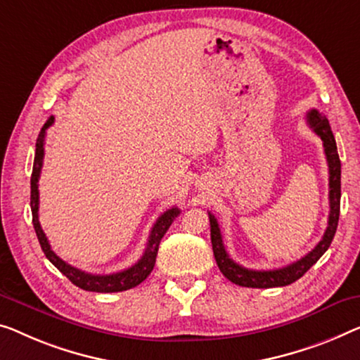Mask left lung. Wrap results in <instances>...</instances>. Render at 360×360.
Here are the masks:
<instances>
[{
	"instance_id": "left-lung-1",
	"label": "left lung",
	"mask_w": 360,
	"mask_h": 360,
	"mask_svg": "<svg viewBox=\"0 0 360 360\" xmlns=\"http://www.w3.org/2000/svg\"><path fill=\"white\" fill-rule=\"evenodd\" d=\"M307 121L314 132L323 142V150L326 162H328V173H330V214H328V226L325 229L323 238L315 248L304 255L302 259L294 262L291 265H286L276 270H250V268L240 266L239 264L228 255L224 249L221 229L212 212H208L210 218V238L213 245V255L217 260L219 271L228 278L229 281L244 288H280L288 286L294 281H297L300 276L312 265L317 264V260L328 250L331 240L335 238L338 219H340V200H341V162L340 155H338L336 141L333 132H331L330 122L326 116L321 115L319 110H310L307 112Z\"/></svg>"
}]
</instances>
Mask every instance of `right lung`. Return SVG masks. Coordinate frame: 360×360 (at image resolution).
<instances>
[{
  "label": "right lung",
  "mask_w": 360,
  "mask_h": 360,
  "mask_svg": "<svg viewBox=\"0 0 360 360\" xmlns=\"http://www.w3.org/2000/svg\"><path fill=\"white\" fill-rule=\"evenodd\" d=\"M53 122H55V117L53 116L48 117V121L45 122V126L41 127V131L39 134V139H37L34 169H32V178H30L32 223H34V228H35L37 238H39V243L41 245V250L45 252L46 259L50 260L69 281L76 284L77 288L84 289V291L120 292V291H127V289L131 288H136L137 284H141L150 275V273H152L155 266V260H157L160 240H162L165 233L168 231L171 223L174 221V218L178 217L181 210L178 207H173L169 208V210H166L162 217H158L157 223L153 224L152 231H150L147 249L141 257V260H139L136 265L126 268V270L111 273V275H92V273L82 271L76 266L66 264V262L60 259V257L51 250V245L48 243L46 236L43 233L39 221V178H40V171L43 165V155H45L46 129L50 127Z\"/></svg>",
  "instance_id": "add662e5"
}]
</instances>
